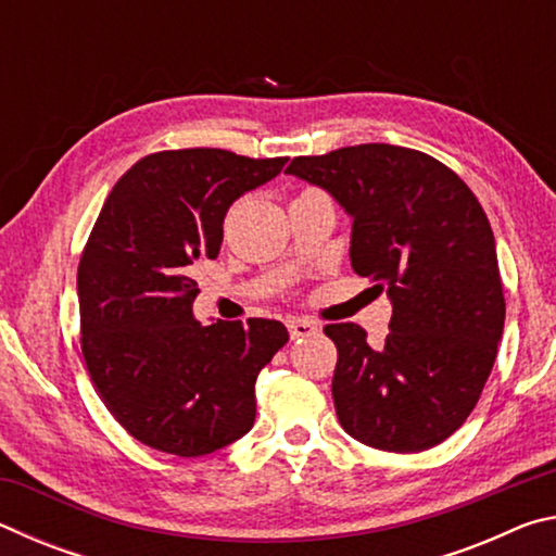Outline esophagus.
Masks as SVG:
<instances>
[{
	"instance_id": "esophagus-1",
	"label": "esophagus",
	"mask_w": 556,
	"mask_h": 556,
	"mask_svg": "<svg viewBox=\"0 0 556 556\" xmlns=\"http://www.w3.org/2000/svg\"><path fill=\"white\" fill-rule=\"evenodd\" d=\"M318 333V326L312 321H304V318H294V321H289V336L291 338H306V336H314Z\"/></svg>"
}]
</instances>
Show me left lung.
<instances>
[{
    "label": "left lung",
    "mask_w": 556,
    "mask_h": 556,
    "mask_svg": "<svg viewBox=\"0 0 556 556\" xmlns=\"http://www.w3.org/2000/svg\"><path fill=\"white\" fill-rule=\"evenodd\" d=\"M353 218L351 265L392 301L372 348L355 324L324 331L338 348L333 402L361 444L417 454L464 425L493 370L505 324L495 238L458 174L417 149L343 147L287 166Z\"/></svg>",
    "instance_id": "1"
}]
</instances>
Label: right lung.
Returning <instances> with one entry per match:
<instances>
[{"label":"right lung","mask_w":556,"mask_h":556,"mask_svg":"<svg viewBox=\"0 0 556 556\" xmlns=\"http://www.w3.org/2000/svg\"><path fill=\"white\" fill-rule=\"evenodd\" d=\"M287 156L225 149L156 152L112 188L78 265L80 348L90 380L131 437L205 456L255 425V380L289 341L269 318H193V267L215 260L225 213Z\"/></svg>","instance_id":"obj_1"}]
</instances>
